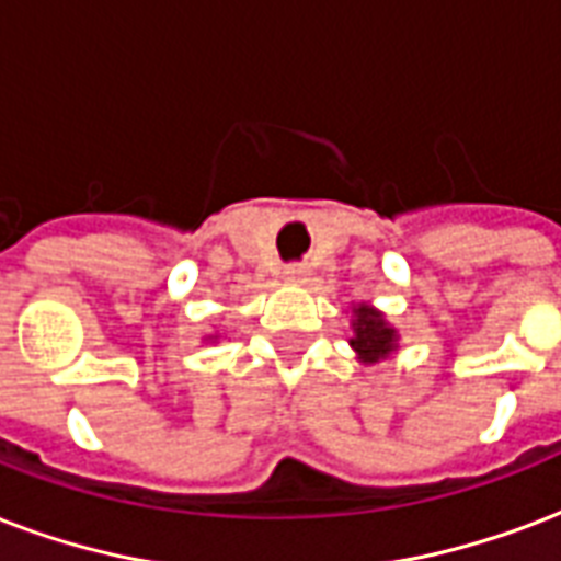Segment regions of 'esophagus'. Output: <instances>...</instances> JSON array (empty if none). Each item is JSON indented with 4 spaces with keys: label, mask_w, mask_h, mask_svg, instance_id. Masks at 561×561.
<instances>
[{
    "label": "esophagus",
    "mask_w": 561,
    "mask_h": 561,
    "mask_svg": "<svg viewBox=\"0 0 561 561\" xmlns=\"http://www.w3.org/2000/svg\"><path fill=\"white\" fill-rule=\"evenodd\" d=\"M309 267H306V264H288V267H285V271H282V276H285V279L288 282H294V285H297V282H306L309 279Z\"/></svg>",
    "instance_id": "esophagus-1"
}]
</instances>
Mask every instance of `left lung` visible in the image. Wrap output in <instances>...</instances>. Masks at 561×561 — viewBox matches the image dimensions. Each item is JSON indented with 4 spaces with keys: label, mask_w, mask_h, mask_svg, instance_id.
<instances>
[{
    "label": "left lung",
    "mask_w": 561,
    "mask_h": 561,
    "mask_svg": "<svg viewBox=\"0 0 561 561\" xmlns=\"http://www.w3.org/2000/svg\"><path fill=\"white\" fill-rule=\"evenodd\" d=\"M350 309H353V314H350V329H353L350 347L356 353L358 365L374 367L397 356L400 332L385 320V311H379L370 302H353Z\"/></svg>",
    "instance_id": "1"
}]
</instances>
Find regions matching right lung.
<instances>
[{
  "label": "right lung",
  "instance_id": "add662e5",
  "mask_svg": "<svg viewBox=\"0 0 561 561\" xmlns=\"http://www.w3.org/2000/svg\"><path fill=\"white\" fill-rule=\"evenodd\" d=\"M220 337H224V332H217V329H214V332H205L203 341H205V344H217Z\"/></svg>",
  "mask_w": 561,
  "mask_h": 561
}]
</instances>
